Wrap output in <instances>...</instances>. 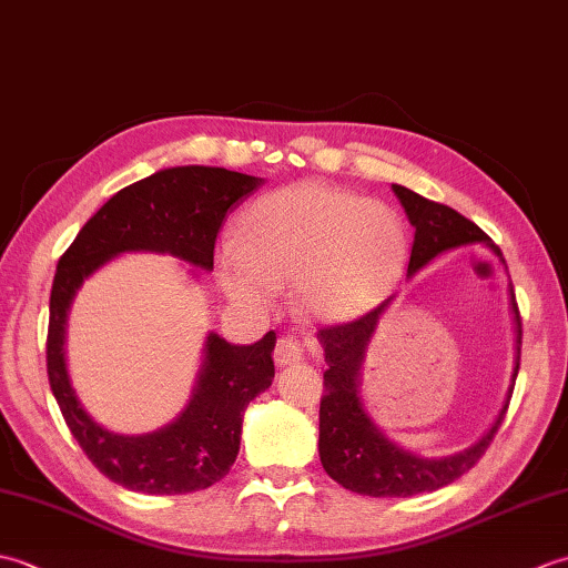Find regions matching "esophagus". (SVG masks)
I'll list each match as a JSON object with an SVG mask.
<instances>
[{
  "label": "esophagus",
  "instance_id": "1",
  "mask_svg": "<svg viewBox=\"0 0 568 568\" xmlns=\"http://www.w3.org/2000/svg\"><path fill=\"white\" fill-rule=\"evenodd\" d=\"M275 364L285 368L291 364H297V361H303V346H300L293 336H281L275 344V352H273Z\"/></svg>",
  "mask_w": 568,
  "mask_h": 568
}]
</instances>
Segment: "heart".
<instances>
[{
  "instance_id": "obj_1",
  "label": "heart",
  "mask_w": 568,
  "mask_h": 568,
  "mask_svg": "<svg viewBox=\"0 0 568 568\" xmlns=\"http://www.w3.org/2000/svg\"><path fill=\"white\" fill-rule=\"evenodd\" d=\"M405 256V226L388 204L300 183L251 204L236 244L226 241L216 253V275L224 293L248 310H268L277 287L297 283L310 315L346 320L393 291Z\"/></svg>"
}]
</instances>
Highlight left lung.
Masks as SVG:
<instances>
[{
    "label": "left lung",
    "instance_id": "obj_1",
    "mask_svg": "<svg viewBox=\"0 0 568 568\" xmlns=\"http://www.w3.org/2000/svg\"><path fill=\"white\" fill-rule=\"evenodd\" d=\"M393 192L403 204L407 222L415 229L407 277H413L419 268H425L427 263L442 256V253L468 244L486 246L493 256L505 263L500 248L474 222L466 220L464 214L446 207V204L422 197L403 185H393ZM390 303L393 297L385 300L383 305L371 310L364 317L320 329L317 334L324 348V361H327L324 395L320 403V462L336 484L371 498H409L417 496V493L439 490L454 484L458 476H464L486 454L488 444L496 437L505 409H508L510 403L517 371H520L523 324L513 285H508V305L515 332V361L510 388L496 422H493L484 437L464 452L449 456H422L407 449V446L397 444L381 429L378 422L368 413L364 395H361V368H364L366 361V348Z\"/></svg>",
    "mask_w": 568,
    "mask_h": 568
}]
</instances>
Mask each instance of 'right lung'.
<instances>
[{"label":"right lung","mask_w":568,"mask_h":568,"mask_svg":"<svg viewBox=\"0 0 568 568\" xmlns=\"http://www.w3.org/2000/svg\"><path fill=\"white\" fill-rule=\"evenodd\" d=\"M263 183V178L226 168H165L119 190L58 261L45 344L48 381L72 437L119 486L146 496H183L222 480L236 462L248 403L273 383L275 332L248 346L229 344L210 332L183 413L161 429L119 434L84 409L70 383L65 327L72 300L92 273L131 251L171 253L187 265L212 271L214 241L226 212ZM190 275L197 277L192 268Z\"/></svg>","instance_id":"add662e5"}]
</instances>
